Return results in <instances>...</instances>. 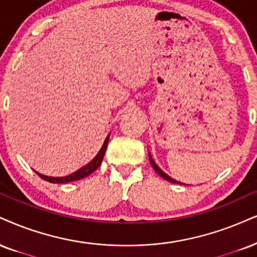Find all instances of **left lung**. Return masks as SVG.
Here are the masks:
<instances>
[{
    "instance_id": "obj_1",
    "label": "left lung",
    "mask_w": 257,
    "mask_h": 257,
    "mask_svg": "<svg viewBox=\"0 0 257 257\" xmlns=\"http://www.w3.org/2000/svg\"><path fill=\"white\" fill-rule=\"evenodd\" d=\"M149 160H150V163H151V166H153V168H154V169H155V172H156V173H157L158 175H160V176H162L164 180H167V181H169V182H172V183H180V185H182L181 182H177L176 180L172 179V177H170V176H168L166 173L162 172V170H161V168L158 167L156 163H155V161L153 160V157H151V155H150V154H149Z\"/></svg>"
}]
</instances>
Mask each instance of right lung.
Wrapping results in <instances>:
<instances>
[{"label": "right lung", "mask_w": 257, "mask_h": 257, "mask_svg": "<svg viewBox=\"0 0 257 257\" xmlns=\"http://www.w3.org/2000/svg\"><path fill=\"white\" fill-rule=\"evenodd\" d=\"M108 139H109V135L107 136L106 139H104V143L102 145V148H101V150L99 151V154H97L96 156L94 157V160L90 161V162L88 163L87 166H84L83 168H81V169H78L77 172H75L74 174H71V175H68V176H64V177H51V176H45V175H43V174H39V173H37V172L36 173L41 177V179L45 180V181L51 182V183L72 182V181H77V180L83 179V177H87L88 175H90L91 173H94L95 170H96L97 168L100 167V164H101V162H102V160H103L104 153H106L107 144H108Z\"/></svg>", "instance_id": "1"}]
</instances>
